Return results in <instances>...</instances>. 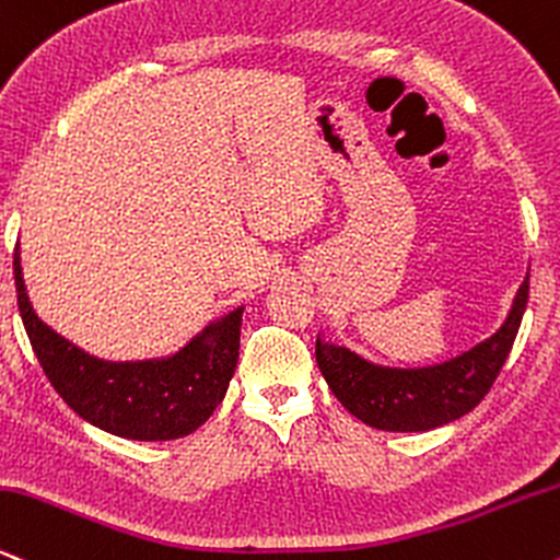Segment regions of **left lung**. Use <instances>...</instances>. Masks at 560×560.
I'll list each match as a JSON object with an SVG mask.
<instances>
[{"mask_svg": "<svg viewBox=\"0 0 560 560\" xmlns=\"http://www.w3.org/2000/svg\"><path fill=\"white\" fill-rule=\"evenodd\" d=\"M529 299V275L501 330L462 357L419 370H393L317 338V364L335 398L374 430L427 432L462 419L488 396L509 359Z\"/></svg>", "mask_w": 560, "mask_h": 560, "instance_id": "left-lung-1", "label": "left lung"}]
</instances>
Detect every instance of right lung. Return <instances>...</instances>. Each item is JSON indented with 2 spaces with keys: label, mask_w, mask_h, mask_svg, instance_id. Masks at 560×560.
Segmentation results:
<instances>
[{
  "label": "right lung",
  "mask_w": 560,
  "mask_h": 560,
  "mask_svg": "<svg viewBox=\"0 0 560 560\" xmlns=\"http://www.w3.org/2000/svg\"><path fill=\"white\" fill-rule=\"evenodd\" d=\"M18 308L38 364L59 398L85 422L128 440L186 438L212 417L238 364L243 306L167 359L104 361L46 327L25 293L15 248Z\"/></svg>",
  "instance_id": "add662e5"
}]
</instances>
